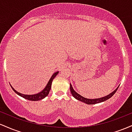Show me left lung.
Segmentation results:
<instances>
[{
	"mask_svg": "<svg viewBox=\"0 0 132 132\" xmlns=\"http://www.w3.org/2000/svg\"><path fill=\"white\" fill-rule=\"evenodd\" d=\"M118 88H119V87H117V88L116 90H114V91H113L112 93H110V94L106 95V96H105V97H101V98H98V99H87V98L84 97H82V95L79 94L78 93H77V92H76L75 90H74L73 88H72V86H71V84H70V90L71 92V94L72 95V96H73L75 99L78 100V101H81V102L86 103V104H97V103L104 102V101H107V99H110L111 97L113 96V94H114L116 92Z\"/></svg>",
	"mask_w": 132,
	"mask_h": 132,
	"instance_id": "8db88e82",
	"label": "left lung"
}]
</instances>
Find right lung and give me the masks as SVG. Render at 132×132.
<instances>
[{
	"label": "right lung",
	"instance_id": "right-lung-1",
	"mask_svg": "<svg viewBox=\"0 0 132 132\" xmlns=\"http://www.w3.org/2000/svg\"><path fill=\"white\" fill-rule=\"evenodd\" d=\"M58 72H59L58 71L54 72L53 75H52V76H51L50 79L49 80V81H48V84H47L46 87H45V89H44L42 91H41L40 92H39V93H38V94H33V95L23 94H21L19 92L16 91V90H15V89H13L11 85H10V86H11V87L12 88L13 91L15 92L16 94H17L19 95L20 96L25 98V99H26L27 100H29V101H40V100H42V99H43V98L46 97L47 95H48V94H49V92H50V89H51V84H52L53 80L54 78L56 76V75L58 74Z\"/></svg>",
	"mask_w": 132,
	"mask_h": 132
}]
</instances>
